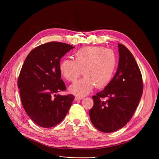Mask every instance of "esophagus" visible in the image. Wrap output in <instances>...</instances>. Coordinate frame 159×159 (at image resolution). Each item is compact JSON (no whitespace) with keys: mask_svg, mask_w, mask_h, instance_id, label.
<instances>
[{"mask_svg":"<svg viewBox=\"0 0 159 159\" xmlns=\"http://www.w3.org/2000/svg\"><path fill=\"white\" fill-rule=\"evenodd\" d=\"M84 99V97L83 96H75V101H77V100H81V99Z\"/></svg>","mask_w":159,"mask_h":159,"instance_id":"esophagus-1","label":"esophagus"}]
</instances>
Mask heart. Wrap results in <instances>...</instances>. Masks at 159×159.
I'll use <instances>...</instances> for the list:
<instances>
[{
  "label": "heart",
  "mask_w": 159,
  "mask_h": 159,
  "mask_svg": "<svg viewBox=\"0 0 159 159\" xmlns=\"http://www.w3.org/2000/svg\"><path fill=\"white\" fill-rule=\"evenodd\" d=\"M74 60L64 59L59 65L61 75L68 81L74 82L80 76L84 77L72 84L70 93L84 96L91 92L95 85L98 88L106 86L115 73L117 58L111 50L101 47H89L80 48L74 54Z\"/></svg>",
  "instance_id": "1"
}]
</instances>
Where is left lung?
<instances>
[{
    "label": "left lung",
    "mask_w": 159,
    "mask_h": 159,
    "mask_svg": "<svg viewBox=\"0 0 159 159\" xmlns=\"http://www.w3.org/2000/svg\"><path fill=\"white\" fill-rule=\"evenodd\" d=\"M118 51L117 71L104 90L93 96L89 111L93 125L104 133L117 131L129 122L143 93L142 74L133 55L121 44Z\"/></svg>",
    "instance_id": "obj_1"
}]
</instances>
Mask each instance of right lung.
<instances>
[{"instance_id": "add662e5", "label": "right lung", "mask_w": 159, "mask_h": 159, "mask_svg": "<svg viewBox=\"0 0 159 159\" xmlns=\"http://www.w3.org/2000/svg\"><path fill=\"white\" fill-rule=\"evenodd\" d=\"M74 48L57 41L41 44L30 52L22 66L17 80L21 102L31 120L41 127L59 124L75 98L57 94L66 89L59 70L60 59Z\"/></svg>"}]
</instances>
